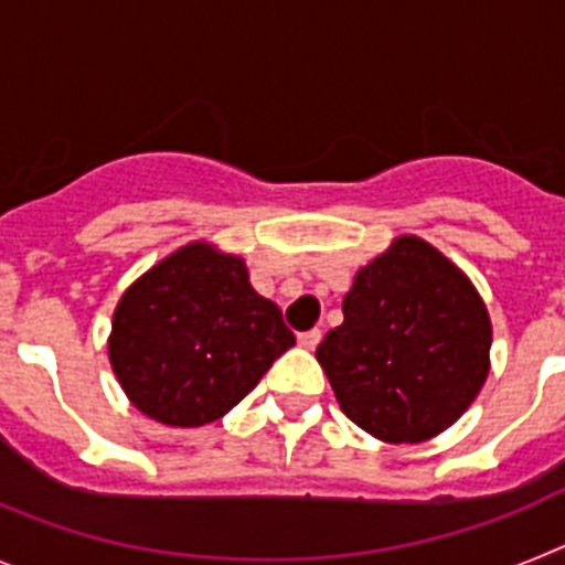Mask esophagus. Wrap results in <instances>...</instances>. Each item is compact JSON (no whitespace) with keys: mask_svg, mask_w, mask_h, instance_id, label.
<instances>
[{"mask_svg":"<svg viewBox=\"0 0 565 565\" xmlns=\"http://www.w3.org/2000/svg\"><path fill=\"white\" fill-rule=\"evenodd\" d=\"M297 339H299V344H302V348L313 351V348H317V344H319V339H322V331H319V328H311V331L299 333Z\"/></svg>","mask_w":565,"mask_h":565,"instance_id":"34e87169","label":"esophagus"}]
</instances>
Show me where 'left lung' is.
Wrapping results in <instances>:
<instances>
[{
	"instance_id": "1",
	"label": "left lung",
	"mask_w": 565,
	"mask_h": 565,
	"mask_svg": "<svg viewBox=\"0 0 565 565\" xmlns=\"http://www.w3.org/2000/svg\"><path fill=\"white\" fill-rule=\"evenodd\" d=\"M344 322L317 359L342 413L382 441L447 430L489 373L492 326L481 297L450 259L398 237L344 294Z\"/></svg>"
}]
</instances>
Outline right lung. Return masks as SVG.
Wrapping results in <instances>:
<instances>
[{"label":"right lung","instance_id":"right-lung-1","mask_svg":"<svg viewBox=\"0 0 565 565\" xmlns=\"http://www.w3.org/2000/svg\"><path fill=\"white\" fill-rule=\"evenodd\" d=\"M297 342L246 263L203 243L174 252L127 288L109 362L129 402L172 427L226 416Z\"/></svg>","mask_w":565,"mask_h":565}]
</instances>
